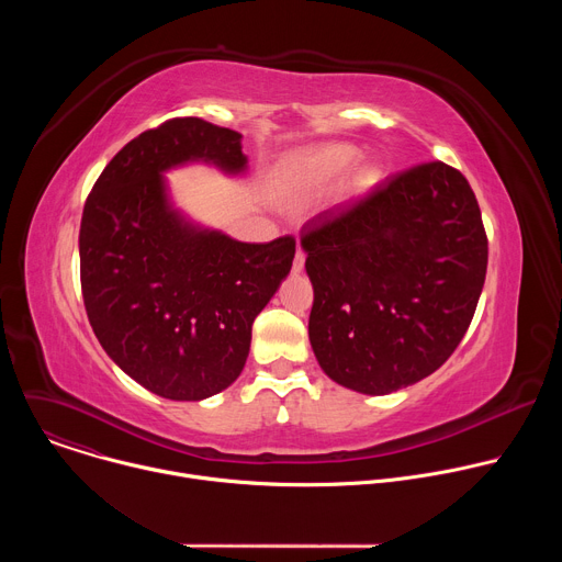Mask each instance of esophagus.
<instances>
[{"mask_svg":"<svg viewBox=\"0 0 562 562\" xmlns=\"http://www.w3.org/2000/svg\"><path fill=\"white\" fill-rule=\"evenodd\" d=\"M302 269H304V251L297 247V254L293 258V273H302Z\"/></svg>","mask_w":562,"mask_h":562,"instance_id":"obj_1","label":"esophagus"}]
</instances>
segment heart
<instances>
[{
  "mask_svg": "<svg viewBox=\"0 0 562 562\" xmlns=\"http://www.w3.org/2000/svg\"><path fill=\"white\" fill-rule=\"evenodd\" d=\"M360 148L349 142H334L304 148L284 159V165L280 167L278 173V187L284 193L293 195L315 193L342 180L360 162ZM360 180H371V169H364L360 173Z\"/></svg>",
  "mask_w": 562,
  "mask_h": 562,
  "instance_id": "1",
  "label": "heart"
}]
</instances>
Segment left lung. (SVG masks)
I'll list each match as a JSON object with an SVG mask.
<instances>
[{
	"instance_id": "1",
	"label": "left lung",
	"mask_w": 562,
	"mask_h": 562,
	"mask_svg": "<svg viewBox=\"0 0 562 562\" xmlns=\"http://www.w3.org/2000/svg\"><path fill=\"white\" fill-rule=\"evenodd\" d=\"M308 340L338 384L386 395L447 362L487 273V235L464 176L429 162L304 226Z\"/></svg>"
}]
</instances>
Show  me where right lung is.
I'll return each instance as SVG.
<instances>
[{"instance_id":"add662e5","label":"right lung","mask_w":562,"mask_h":562,"mask_svg":"<svg viewBox=\"0 0 562 562\" xmlns=\"http://www.w3.org/2000/svg\"><path fill=\"white\" fill-rule=\"evenodd\" d=\"M247 173L243 135L176 117L131 139L98 178L79 226L89 323L109 358L169 400H204L243 373L258 313L289 276L295 239H239L189 217L167 173Z\"/></svg>"}]
</instances>
